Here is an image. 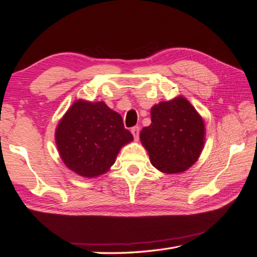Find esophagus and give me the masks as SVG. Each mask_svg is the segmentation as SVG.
<instances>
[{
  "label": "esophagus",
  "mask_w": 257,
  "mask_h": 257,
  "mask_svg": "<svg viewBox=\"0 0 257 257\" xmlns=\"http://www.w3.org/2000/svg\"><path fill=\"white\" fill-rule=\"evenodd\" d=\"M139 133H140V129L138 125H135V127L132 128V134L134 135V138L137 140L139 138Z\"/></svg>",
  "instance_id": "1"
}]
</instances>
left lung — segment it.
<instances>
[{
  "label": "left lung",
  "mask_w": 257,
  "mask_h": 257,
  "mask_svg": "<svg viewBox=\"0 0 257 257\" xmlns=\"http://www.w3.org/2000/svg\"><path fill=\"white\" fill-rule=\"evenodd\" d=\"M140 140L158 170L183 172L203 148V120L185 98H174L152 107L151 124L141 130Z\"/></svg>",
  "instance_id": "obj_1"
}]
</instances>
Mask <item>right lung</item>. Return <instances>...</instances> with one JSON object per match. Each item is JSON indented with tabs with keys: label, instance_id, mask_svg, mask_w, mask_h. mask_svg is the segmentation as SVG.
I'll return each instance as SVG.
<instances>
[{
	"label": "right lung",
	"instance_id": "right-lung-1",
	"mask_svg": "<svg viewBox=\"0 0 257 257\" xmlns=\"http://www.w3.org/2000/svg\"><path fill=\"white\" fill-rule=\"evenodd\" d=\"M56 145L70 170L81 177L105 173L120 148L134 139L122 118L105 102L76 101L56 129Z\"/></svg>",
	"mask_w": 257,
	"mask_h": 257
}]
</instances>
